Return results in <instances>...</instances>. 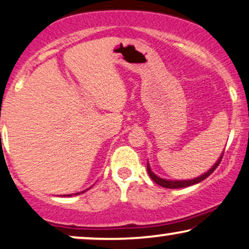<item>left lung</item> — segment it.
Instances as JSON below:
<instances>
[{
	"instance_id": "1",
	"label": "left lung",
	"mask_w": 249,
	"mask_h": 249,
	"mask_svg": "<svg viewBox=\"0 0 249 249\" xmlns=\"http://www.w3.org/2000/svg\"><path fill=\"white\" fill-rule=\"evenodd\" d=\"M222 157H223V154L221 155V157H219L218 161H217L215 164L213 165V168L208 170L206 174H203L202 176H200V177H197V178L190 179V180H168V179H163V178L157 177V176L154 174L152 170H150V166H149V164H148V163H147V171H148V174H149L150 178H152L153 180L156 182V184H159L160 186L165 187V188H182V187L191 186V185L197 184V182L202 181L207 177H209V176L212 175L213 171H215V169L217 168V166L219 165V163H221V161H222Z\"/></svg>"
}]
</instances>
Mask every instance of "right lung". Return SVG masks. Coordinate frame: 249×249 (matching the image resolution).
<instances>
[{
  "label": "right lung",
  "instance_id": "add662e5",
  "mask_svg": "<svg viewBox=\"0 0 249 249\" xmlns=\"http://www.w3.org/2000/svg\"><path fill=\"white\" fill-rule=\"evenodd\" d=\"M89 188H90V187H89ZM86 191H87V190H86ZM86 191H83V192H80V193H84V192H86ZM80 193H75L74 195H78V194H80ZM71 195H72V194H69V195H65V196H71Z\"/></svg>",
  "mask_w": 249,
  "mask_h": 249
}]
</instances>
